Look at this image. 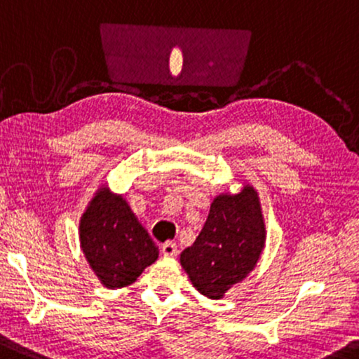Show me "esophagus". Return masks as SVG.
<instances>
[{
  "mask_svg": "<svg viewBox=\"0 0 359 359\" xmlns=\"http://www.w3.org/2000/svg\"><path fill=\"white\" fill-rule=\"evenodd\" d=\"M161 251L165 257H174V256H177V252H179V251H177V245H175V243H172V241L164 243V245L161 246Z\"/></svg>",
  "mask_w": 359,
  "mask_h": 359,
  "instance_id": "1",
  "label": "esophagus"
}]
</instances>
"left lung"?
I'll list each match as a JSON object with an SVG mask.
<instances>
[{
  "label": "left lung",
  "mask_w": 359,
  "mask_h": 359,
  "mask_svg": "<svg viewBox=\"0 0 359 359\" xmlns=\"http://www.w3.org/2000/svg\"><path fill=\"white\" fill-rule=\"evenodd\" d=\"M266 224L259 195L250 184L238 194H219L210 205L202 231L180 255L190 283L208 299H223L259 261Z\"/></svg>",
  "instance_id": "obj_1"
}]
</instances>
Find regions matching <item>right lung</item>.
<instances>
[{
  "instance_id": "add662e5",
  "label": "right lung",
  "mask_w": 359,
  "mask_h": 359,
  "mask_svg": "<svg viewBox=\"0 0 359 359\" xmlns=\"http://www.w3.org/2000/svg\"><path fill=\"white\" fill-rule=\"evenodd\" d=\"M80 248L107 289L135 283L159 257V248L123 195L102 185L80 219Z\"/></svg>"
}]
</instances>
